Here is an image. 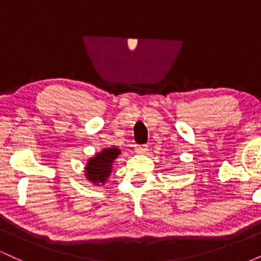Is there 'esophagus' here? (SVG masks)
Returning <instances> with one entry per match:
<instances>
[{
  "label": "esophagus",
  "instance_id": "obj_1",
  "mask_svg": "<svg viewBox=\"0 0 261 261\" xmlns=\"http://www.w3.org/2000/svg\"><path fill=\"white\" fill-rule=\"evenodd\" d=\"M148 149L147 145H139V146H135V152L136 153H146Z\"/></svg>",
  "mask_w": 261,
  "mask_h": 261
}]
</instances>
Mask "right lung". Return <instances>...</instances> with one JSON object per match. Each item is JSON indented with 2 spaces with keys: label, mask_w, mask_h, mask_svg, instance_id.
Instances as JSON below:
<instances>
[{
  "label": "right lung",
  "mask_w": 261,
  "mask_h": 261,
  "mask_svg": "<svg viewBox=\"0 0 261 261\" xmlns=\"http://www.w3.org/2000/svg\"><path fill=\"white\" fill-rule=\"evenodd\" d=\"M121 151L115 146L104 148L103 151L89 158L85 167V175L95 187L104 185L112 173L114 161L119 157Z\"/></svg>",
  "instance_id": "1"
}]
</instances>
